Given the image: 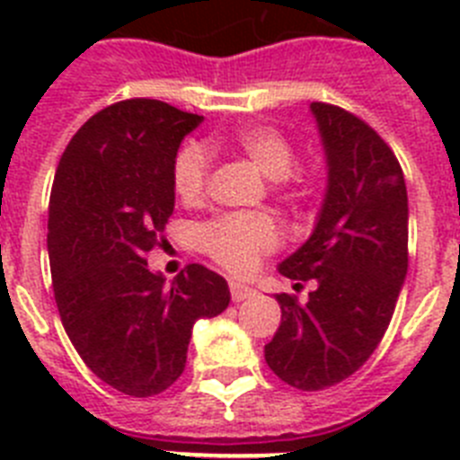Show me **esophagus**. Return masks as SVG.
<instances>
[{"label": "esophagus", "mask_w": 460, "mask_h": 460, "mask_svg": "<svg viewBox=\"0 0 460 460\" xmlns=\"http://www.w3.org/2000/svg\"><path fill=\"white\" fill-rule=\"evenodd\" d=\"M230 296H233V302H246V299H251V296H255V290L249 286H243V283H237V280H233L230 283Z\"/></svg>", "instance_id": "34e87169"}]
</instances>
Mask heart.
Here are the masks:
<instances>
[{
	"label": "heart",
	"mask_w": 460,
	"mask_h": 460,
	"mask_svg": "<svg viewBox=\"0 0 460 460\" xmlns=\"http://www.w3.org/2000/svg\"><path fill=\"white\" fill-rule=\"evenodd\" d=\"M233 145L267 180H290V170L295 165V145L279 128L267 124L243 126L234 133ZM207 181H209V154L202 145L190 142L174 158V193L186 205H195L202 200ZM200 243L218 265L234 274H246L255 270L262 255L279 246V227L265 214H226L202 226Z\"/></svg>",
	"instance_id": "heart-1"
}]
</instances>
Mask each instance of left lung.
Listing matches in <instances>:
<instances>
[{
    "mask_svg": "<svg viewBox=\"0 0 460 460\" xmlns=\"http://www.w3.org/2000/svg\"><path fill=\"white\" fill-rule=\"evenodd\" d=\"M327 158V189L311 237L279 265L315 279L299 304L280 292V327L265 345L271 371L302 392L350 377L377 348L408 274V190L389 145L367 121L311 103Z\"/></svg>",
    "mask_w": 460,
    "mask_h": 460,
    "instance_id": "1",
    "label": "left lung"
}]
</instances>
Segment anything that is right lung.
<instances>
[{"mask_svg": "<svg viewBox=\"0 0 460 460\" xmlns=\"http://www.w3.org/2000/svg\"><path fill=\"white\" fill-rule=\"evenodd\" d=\"M164 101L128 99L84 121L57 165L48 211L55 302L89 371L136 398L184 373L190 332L230 304L223 276L147 267L174 211L172 165L200 124Z\"/></svg>", "mask_w": 460, "mask_h": 460, "instance_id": "right-lung-1", "label": "right lung"}]
</instances>
